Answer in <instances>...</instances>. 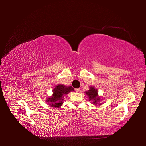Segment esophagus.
<instances>
[{"mask_svg": "<svg viewBox=\"0 0 146 146\" xmlns=\"http://www.w3.org/2000/svg\"><path fill=\"white\" fill-rule=\"evenodd\" d=\"M75 91H76V92H79V91H80V88H76V89H75Z\"/></svg>", "mask_w": 146, "mask_h": 146, "instance_id": "1", "label": "esophagus"}]
</instances>
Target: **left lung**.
Returning <instances> with one entry per match:
<instances>
[{
	"label": "left lung",
	"instance_id": "1",
	"mask_svg": "<svg viewBox=\"0 0 146 146\" xmlns=\"http://www.w3.org/2000/svg\"><path fill=\"white\" fill-rule=\"evenodd\" d=\"M85 93L86 94V95H88L90 101H91V103L93 105L98 106L102 104V103H100V102L101 100H102V98L98 95L97 89H96L94 86H90L89 90L85 91Z\"/></svg>",
	"mask_w": 146,
	"mask_h": 146
}]
</instances>
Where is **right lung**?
Returning <instances> with one entry per match:
<instances>
[{
	"instance_id": "1",
	"label": "right lung",
	"mask_w": 146,
	"mask_h": 146,
	"mask_svg": "<svg viewBox=\"0 0 146 146\" xmlns=\"http://www.w3.org/2000/svg\"><path fill=\"white\" fill-rule=\"evenodd\" d=\"M74 91L75 90L70 86H67L64 84L56 85L53 90L52 95L46 99L47 104L51 107L59 108L62 105L64 96L68 95L71 91Z\"/></svg>"
}]
</instances>
